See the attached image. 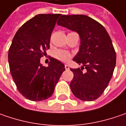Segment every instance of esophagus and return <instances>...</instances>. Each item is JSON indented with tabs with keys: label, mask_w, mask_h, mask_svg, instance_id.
Returning <instances> with one entry per match:
<instances>
[{
	"label": "esophagus",
	"mask_w": 126,
	"mask_h": 126,
	"mask_svg": "<svg viewBox=\"0 0 126 126\" xmlns=\"http://www.w3.org/2000/svg\"><path fill=\"white\" fill-rule=\"evenodd\" d=\"M65 70H69V66L68 65H65Z\"/></svg>",
	"instance_id": "34e87169"
}]
</instances>
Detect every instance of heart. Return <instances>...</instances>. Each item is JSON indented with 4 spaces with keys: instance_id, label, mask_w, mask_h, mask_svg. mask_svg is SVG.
I'll use <instances>...</instances> for the list:
<instances>
[{
    "instance_id": "1",
    "label": "heart",
    "mask_w": 126,
    "mask_h": 126,
    "mask_svg": "<svg viewBox=\"0 0 126 126\" xmlns=\"http://www.w3.org/2000/svg\"><path fill=\"white\" fill-rule=\"evenodd\" d=\"M53 56L57 60L61 61V62H63V63L68 62L71 58V54L66 51H64V50L56 51L53 53Z\"/></svg>"
}]
</instances>
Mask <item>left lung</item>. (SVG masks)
Returning a JSON list of instances; mask_svg holds the SVG:
<instances>
[{
    "mask_svg": "<svg viewBox=\"0 0 126 126\" xmlns=\"http://www.w3.org/2000/svg\"><path fill=\"white\" fill-rule=\"evenodd\" d=\"M58 25L76 32L80 38L79 51L73 61L80 68L70 69L74 77L70 89L82 101L95 100L103 94L112 78L116 55L108 32L97 21L85 15H62ZM86 69L82 72V68Z\"/></svg>",
    "mask_w": 126,
    "mask_h": 126,
    "instance_id": "8db88e82",
    "label": "left lung"
}]
</instances>
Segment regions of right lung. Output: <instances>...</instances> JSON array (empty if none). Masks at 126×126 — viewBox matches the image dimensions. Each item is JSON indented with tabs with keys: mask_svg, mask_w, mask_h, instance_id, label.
I'll list each match as a JSON object with an SVG mask.
<instances>
[{
	"mask_svg": "<svg viewBox=\"0 0 126 126\" xmlns=\"http://www.w3.org/2000/svg\"><path fill=\"white\" fill-rule=\"evenodd\" d=\"M61 14H39L26 22L14 36L8 51L10 73L19 92L31 101L52 95L65 65L51 58L48 66L40 58L50 48V38Z\"/></svg>",
	"mask_w": 126,
	"mask_h": 126,
	"instance_id": "right-lung-1",
	"label": "right lung"
}]
</instances>
